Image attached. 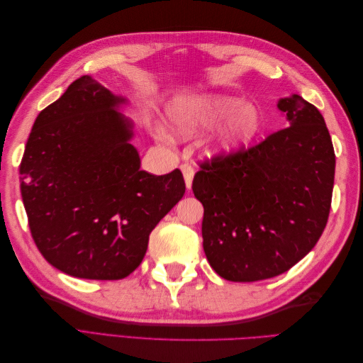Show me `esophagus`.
I'll use <instances>...</instances> for the list:
<instances>
[{
    "mask_svg": "<svg viewBox=\"0 0 363 363\" xmlns=\"http://www.w3.org/2000/svg\"><path fill=\"white\" fill-rule=\"evenodd\" d=\"M180 169H182V172H183V177H184V182H186V188L191 189L192 179H194V172H195L194 168H192V164L183 163L182 167H180Z\"/></svg>",
    "mask_w": 363,
    "mask_h": 363,
    "instance_id": "34e87169",
    "label": "esophagus"
}]
</instances>
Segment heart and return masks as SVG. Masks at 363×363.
Instances as JSON below:
<instances>
[{
    "mask_svg": "<svg viewBox=\"0 0 363 363\" xmlns=\"http://www.w3.org/2000/svg\"><path fill=\"white\" fill-rule=\"evenodd\" d=\"M169 123L182 136L221 124L208 145L218 159H228L247 148L262 128V116L256 106L244 104L232 95L201 94L175 101L168 112Z\"/></svg>",
    "mask_w": 363,
    "mask_h": 363,
    "instance_id": "b5f03b06",
    "label": "heart"
}]
</instances>
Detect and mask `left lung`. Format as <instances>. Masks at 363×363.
Wrapping results in <instances>:
<instances>
[{"label": "left lung", "mask_w": 363, "mask_h": 363, "mask_svg": "<svg viewBox=\"0 0 363 363\" xmlns=\"http://www.w3.org/2000/svg\"><path fill=\"white\" fill-rule=\"evenodd\" d=\"M279 108L288 125L228 159L200 162L203 248L230 281L280 276L321 238L332 206L335 150L324 118L300 95Z\"/></svg>", "instance_id": "1"}]
</instances>
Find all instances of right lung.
Returning <instances> with one entry per match:
<instances>
[{
  "label": "right lung",
  "instance_id": "1",
  "mask_svg": "<svg viewBox=\"0 0 363 363\" xmlns=\"http://www.w3.org/2000/svg\"><path fill=\"white\" fill-rule=\"evenodd\" d=\"M115 96L91 75L38 115L19 164L21 195L40 255L72 277L121 280L184 195L180 169L152 175L130 144Z\"/></svg>",
  "mask_w": 363,
  "mask_h": 363
}]
</instances>
